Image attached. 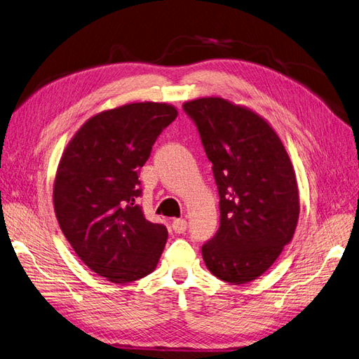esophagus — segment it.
Masks as SVG:
<instances>
[{
	"label": "esophagus",
	"instance_id": "esophagus-1",
	"mask_svg": "<svg viewBox=\"0 0 359 359\" xmlns=\"http://www.w3.org/2000/svg\"><path fill=\"white\" fill-rule=\"evenodd\" d=\"M171 226H172V231H175L176 234H183L188 228V222L184 221V219H175V221H172V224H171Z\"/></svg>",
	"mask_w": 359,
	"mask_h": 359
}]
</instances>
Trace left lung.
Returning a JSON list of instances; mask_svg holds the SVG:
<instances>
[{
	"label": "left lung",
	"instance_id": "obj_1",
	"mask_svg": "<svg viewBox=\"0 0 359 359\" xmlns=\"http://www.w3.org/2000/svg\"><path fill=\"white\" fill-rule=\"evenodd\" d=\"M212 163L221 225L203 246L205 267L224 282L258 279L292 240L299 216L295 171L258 113L219 97L183 104Z\"/></svg>",
	"mask_w": 359,
	"mask_h": 359
}]
</instances>
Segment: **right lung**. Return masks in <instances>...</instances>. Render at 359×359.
<instances>
[{
  "instance_id": "obj_1",
  "label": "right lung",
  "mask_w": 359,
  "mask_h": 359,
  "mask_svg": "<svg viewBox=\"0 0 359 359\" xmlns=\"http://www.w3.org/2000/svg\"><path fill=\"white\" fill-rule=\"evenodd\" d=\"M177 118L167 102H131L88 119L61 156L53 184L55 215L76 255L113 283L152 273L167 228L149 222L135 203L138 172L164 128Z\"/></svg>"
}]
</instances>
